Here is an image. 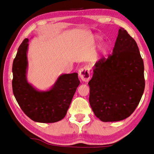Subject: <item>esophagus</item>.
<instances>
[{
  "label": "esophagus",
  "mask_w": 154,
  "mask_h": 154,
  "mask_svg": "<svg viewBox=\"0 0 154 154\" xmlns=\"http://www.w3.org/2000/svg\"><path fill=\"white\" fill-rule=\"evenodd\" d=\"M80 79L84 82H88L90 79V69L89 67L85 66L81 68L79 71Z\"/></svg>",
  "instance_id": "34e87169"
}]
</instances>
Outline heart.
I'll return each mask as SVG.
<instances>
[{"label":"heart","instance_id":"heart-1","mask_svg":"<svg viewBox=\"0 0 154 154\" xmlns=\"http://www.w3.org/2000/svg\"><path fill=\"white\" fill-rule=\"evenodd\" d=\"M106 50H107V48H106V45H103V46L100 48L99 52H100V54H104L106 53Z\"/></svg>","mask_w":154,"mask_h":154}]
</instances>
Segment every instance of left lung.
I'll return each mask as SVG.
<instances>
[{"mask_svg":"<svg viewBox=\"0 0 154 154\" xmlns=\"http://www.w3.org/2000/svg\"><path fill=\"white\" fill-rule=\"evenodd\" d=\"M89 85V103L103 122L129 117L138 106L144 91V66L136 41L120 28L112 54L93 67Z\"/></svg>","mask_w":154,"mask_h":154,"instance_id":"left-lung-1","label":"left lung"}]
</instances>
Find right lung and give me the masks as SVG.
Returning a JSON list of instances; mask_svg holds the SVG:
<instances>
[{"mask_svg": "<svg viewBox=\"0 0 154 154\" xmlns=\"http://www.w3.org/2000/svg\"><path fill=\"white\" fill-rule=\"evenodd\" d=\"M28 42V38L22 42L13 61V93L23 112L31 120L41 123L58 122L66 115L79 85L78 74H61L50 89H35L27 80Z\"/></svg>", "mask_w": 154, "mask_h": 154, "instance_id": "1", "label": "right lung"}]
</instances>
